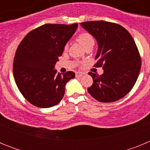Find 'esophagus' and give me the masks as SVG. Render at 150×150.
<instances>
[{
  "label": "esophagus",
  "instance_id": "obj_1",
  "mask_svg": "<svg viewBox=\"0 0 150 150\" xmlns=\"http://www.w3.org/2000/svg\"><path fill=\"white\" fill-rule=\"evenodd\" d=\"M84 73H82V72H76V77H81L83 76Z\"/></svg>",
  "mask_w": 150,
  "mask_h": 150
}]
</instances>
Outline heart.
I'll list each match as a JSON object with an SVG mask.
<instances>
[{
    "label": "heart",
    "mask_w": 150,
    "mask_h": 150,
    "mask_svg": "<svg viewBox=\"0 0 150 150\" xmlns=\"http://www.w3.org/2000/svg\"><path fill=\"white\" fill-rule=\"evenodd\" d=\"M77 40L84 48L88 45L94 44V43H95L93 37L88 32L81 33L77 37Z\"/></svg>",
    "instance_id": "1"
}]
</instances>
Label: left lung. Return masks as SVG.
Listing matches in <instances>:
<instances>
[{"label":"left lung","mask_w":150,"mask_h":150,"mask_svg":"<svg viewBox=\"0 0 150 150\" xmlns=\"http://www.w3.org/2000/svg\"><path fill=\"white\" fill-rule=\"evenodd\" d=\"M98 43L96 67H102L100 76L88 74L93 84L88 93L100 102H113L129 92L139 76L141 60L132 35L122 26L105 21L80 23Z\"/></svg>","instance_id":"1"}]
</instances>
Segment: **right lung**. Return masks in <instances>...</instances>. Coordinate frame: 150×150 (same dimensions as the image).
<instances>
[{"label": "right lung", "mask_w": 150, "mask_h": 150, "mask_svg": "<svg viewBox=\"0 0 150 150\" xmlns=\"http://www.w3.org/2000/svg\"><path fill=\"white\" fill-rule=\"evenodd\" d=\"M77 26L46 24L29 32L18 46L13 76L18 90L33 105L48 108L58 104L67 83L75 77L73 71L57 74L55 65Z\"/></svg>", "instance_id": "obj_1"}]
</instances>
